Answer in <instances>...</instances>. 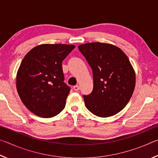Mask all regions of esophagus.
Wrapping results in <instances>:
<instances>
[{"label":"esophagus","mask_w":158,"mask_h":158,"mask_svg":"<svg viewBox=\"0 0 158 158\" xmlns=\"http://www.w3.org/2000/svg\"><path fill=\"white\" fill-rule=\"evenodd\" d=\"M73 89L74 90V91H78L80 88L78 85H74V86L73 87Z\"/></svg>","instance_id":"obj_1"}]
</instances>
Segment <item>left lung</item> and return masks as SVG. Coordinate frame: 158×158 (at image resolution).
<instances>
[{
	"label": "left lung",
	"mask_w": 158,
	"mask_h": 158,
	"mask_svg": "<svg viewBox=\"0 0 158 158\" xmlns=\"http://www.w3.org/2000/svg\"><path fill=\"white\" fill-rule=\"evenodd\" d=\"M78 48L93 70V91L83 96L86 108L99 117L118 113L127 105L135 87V73L127 56L111 44L90 42Z\"/></svg>",
	"instance_id": "1"
}]
</instances>
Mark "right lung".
<instances>
[{
	"mask_svg": "<svg viewBox=\"0 0 158 158\" xmlns=\"http://www.w3.org/2000/svg\"><path fill=\"white\" fill-rule=\"evenodd\" d=\"M74 47L73 44H40L21 61L17 90L23 105L36 116L52 118L65 108L70 88L64 82L62 62Z\"/></svg>",
	"mask_w": 158,
	"mask_h": 158,
	"instance_id": "obj_1",
	"label": "right lung"
}]
</instances>
